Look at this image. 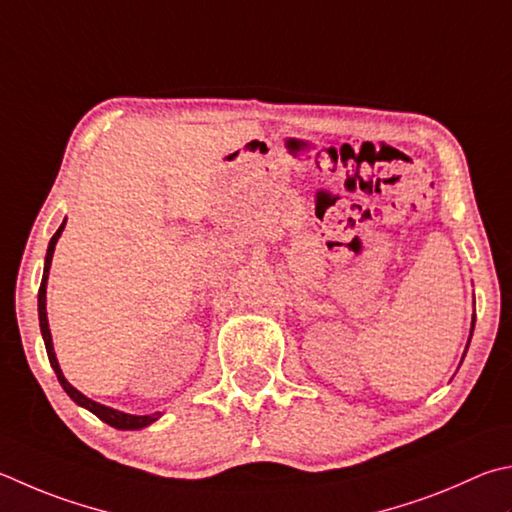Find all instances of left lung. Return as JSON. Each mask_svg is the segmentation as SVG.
<instances>
[{"instance_id":"1","label":"left lung","mask_w":512,"mask_h":512,"mask_svg":"<svg viewBox=\"0 0 512 512\" xmlns=\"http://www.w3.org/2000/svg\"><path fill=\"white\" fill-rule=\"evenodd\" d=\"M472 329H475V318H472Z\"/></svg>"}]
</instances>
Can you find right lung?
Instances as JSON below:
<instances>
[{"mask_svg":"<svg viewBox=\"0 0 512 512\" xmlns=\"http://www.w3.org/2000/svg\"><path fill=\"white\" fill-rule=\"evenodd\" d=\"M67 224V221H64ZM64 224L58 228V232L51 237L49 241V250H46V259H44V275H42V284H40V293H37V313H40V329H42V338H44V347L46 353H49V362L55 371V376H58L60 385L64 392L71 396L73 403H78L80 407H87L89 412H94L100 421H105L107 425L116 427V430H141V427L154 423L156 418L161 414H150V416H134V414H125V412H118V410H111V407L100 405L96 401H91L85 394H80L76 387L69 385V380L64 378L62 369L58 365V358H55V351H53V342H51V331H49V320H46V280H49V268H51V259H53V250L55 244H58V237L60 232L64 230Z\"/></svg>","mask_w":512,"mask_h":512,"instance_id":"add662e5","label":"right lung"}]
</instances>
